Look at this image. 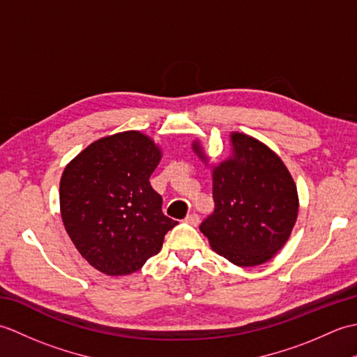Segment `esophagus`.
Returning <instances> with one entry per match:
<instances>
[{"label":"esophagus","mask_w":357,"mask_h":357,"mask_svg":"<svg viewBox=\"0 0 357 357\" xmlns=\"http://www.w3.org/2000/svg\"><path fill=\"white\" fill-rule=\"evenodd\" d=\"M185 222L192 224V225H198V224H199V216H198V213L187 215V216H185Z\"/></svg>","instance_id":"esophagus-1"}]
</instances>
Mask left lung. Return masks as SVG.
<instances>
[{
  "label": "left lung",
  "mask_w": 357,
  "mask_h": 357,
  "mask_svg": "<svg viewBox=\"0 0 357 357\" xmlns=\"http://www.w3.org/2000/svg\"><path fill=\"white\" fill-rule=\"evenodd\" d=\"M233 156L213 170L215 211L199 230L211 248L239 267L271 259L298 218V190L287 167L262 142L231 133ZM193 150L204 159L199 144Z\"/></svg>",
  "instance_id": "left-lung-1"
}]
</instances>
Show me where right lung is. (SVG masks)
Masks as SVG:
<instances>
[{"label":"right lung","instance_id":"right-lung-1","mask_svg":"<svg viewBox=\"0 0 357 357\" xmlns=\"http://www.w3.org/2000/svg\"><path fill=\"white\" fill-rule=\"evenodd\" d=\"M159 159L155 142L132 130L95 141L64 169V227L81 256L105 275L139 270L178 224L162 213L161 195L149 183Z\"/></svg>","mask_w":357,"mask_h":357}]
</instances>
